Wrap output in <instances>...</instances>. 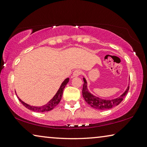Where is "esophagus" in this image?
Here are the masks:
<instances>
[{
	"instance_id": "esophagus-1",
	"label": "esophagus",
	"mask_w": 147,
	"mask_h": 147,
	"mask_svg": "<svg viewBox=\"0 0 147 147\" xmlns=\"http://www.w3.org/2000/svg\"><path fill=\"white\" fill-rule=\"evenodd\" d=\"M82 74V71L80 69H76L75 71H74L73 75H72V77H78Z\"/></svg>"
}]
</instances>
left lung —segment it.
Returning a JSON list of instances; mask_svg holds the SVG:
<instances>
[{
  "label": "left lung",
  "mask_w": 147,
  "mask_h": 147,
  "mask_svg": "<svg viewBox=\"0 0 147 147\" xmlns=\"http://www.w3.org/2000/svg\"><path fill=\"white\" fill-rule=\"evenodd\" d=\"M84 84L83 85V89H82V95L83 97L85 99V101L87 102V103L89 104L91 107L95 109H99V110H105L111 109V108L115 107L118 105L121 101L123 100V98L128 93L129 89V86L126 89V91L121 95L120 97L111 100H105L100 99L99 97H95L90 92H89L87 88V82L86 79L84 78Z\"/></svg>",
  "instance_id": "8db88e82"
}]
</instances>
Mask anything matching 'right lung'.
Masks as SVG:
<instances>
[{
  "mask_svg": "<svg viewBox=\"0 0 147 147\" xmlns=\"http://www.w3.org/2000/svg\"><path fill=\"white\" fill-rule=\"evenodd\" d=\"M69 78L65 79V80L63 81V82L61 84L60 88L58 89V92L56 93V94L54 95V97L50 100V101L48 102L47 104L44 105L42 107H34V106H31L28 105V104L25 103L24 101H22L20 99H19L18 97H17L19 99L21 103H22V105L24 106L25 107H26L27 109H28L31 111H33L34 112H44V111H51L52 109H54V108L56 107V106L58 105L59 103L60 100L61 99V96H62L63 94V89L65 88L66 84L69 82Z\"/></svg>",
  "mask_w": 147,
  "mask_h": 147,
  "instance_id": "right-lung-1",
  "label": "right lung"
}]
</instances>
